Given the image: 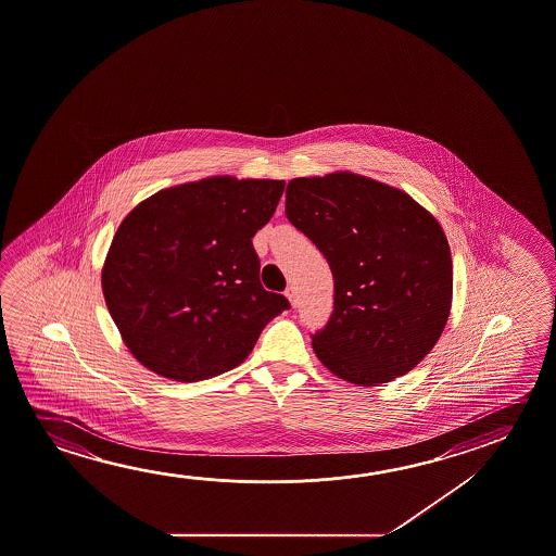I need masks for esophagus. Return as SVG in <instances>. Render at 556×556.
Here are the masks:
<instances>
[{"label":"esophagus","mask_w":556,"mask_h":556,"mask_svg":"<svg viewBox=\"0 0 556 556\" xmlns=\"http://www.w3.org/2000/svg\"><path fill=\"white\" fill-rule=\"evenodd\" d=\"M285 296H287V299H289V302H291V306L292 308H294V306H296V289H294V287H287V291H285Z\"/></svg>","instance_id":"esophagus-1"}]
</instances>
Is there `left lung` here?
I'll return each mask as SVG.
<instances>
[{"instance_id": "8db88e82", "label": "left lung", "mask_w": 556, "mask_h": 556, "mask_svg": "<svg viewBox=\"0 0 556 556\" xmlns=\"http://www.w3.org/2000/svg\"><path fill=\"white\" fill-rule=\"evenodd\" d=\"M285 213L333 275V312L312 336L319 363L356 386L419 365L452 306V255L438 220L409 193L353 173L294 178Z\"/></svg>"}]
</instances>
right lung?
I'll use <instances>...</instances> for the list:
<instances>
[{
    "label": "right lung",
    "instance_id": "obj_1",
    "mask_svg": "<svg viewBox=\"0 0 556 556\" xmlns=\"http://www.w3.org/2000/svg\"><path fill=\"white\" fill-rule=\"evenodd\" d=\"M282 190V180L213 176L156 191L122 220L102 292L141 365L176 382L219 376L291 306L262 287L252 244Z\"/></svg>",
    "mask_w": 556,
    "mask_h": 556
}]
</instances>
